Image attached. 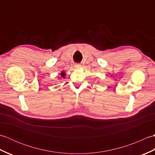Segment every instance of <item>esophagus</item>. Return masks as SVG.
Instances as JSON below:
<instances>
[{"mask_svg":"<svg viewBox=\"0 0 155 155\" xmlns=\"http://www.w3.org/2000/svg\"><path fill=\"white\" fill-rule=\"evenodd\" d=\"M75 67L77 68H80L81 67V64L80 63H76L75 64Z\"/></svg>","mask_w":155,"mask_h":155,"instance_id":"esophagus-1","label":"esophagus"}]
</instances>
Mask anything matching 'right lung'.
I'll list each match as a JSON object with an SVG mask.
<instances>
[{
	"instance_id": "add662e5",
	"label": "right lung",
	"mask_w": 155,
	"mask_h": 155,
	"mask_svg": "<svg viewBox=\"0 0 155 155\" xmlns=\"http://www.w3.org/2000/svg\"><path fill=\"white\" fill-rule=\"evenodd\" d=\"M61 76H62V77H64V73L63 72H62V73H61Z\"/></svg>"
}]
</instances>
